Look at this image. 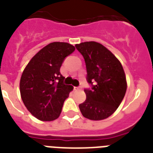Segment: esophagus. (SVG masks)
Here are the masks:
<instances>
[{"label": "esophagus", "instance_id": "34e87169", "mask_svg": "<svg viewBox=\"0 0 153 153\" xmlns=\"http://www.w3.org/2000/svg\"><path fill=\"white\" fill-rule=\"evenodd\" d=\"M81 88H82V87H74V89H81Z\"/></svg>", "mask_w": 153, "mask_h": 153}]
</instances>
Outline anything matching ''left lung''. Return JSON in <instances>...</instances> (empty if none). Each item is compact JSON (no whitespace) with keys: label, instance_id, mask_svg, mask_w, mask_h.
<instances>
[{"label":"left lung","instance_id":"1","mask_svg":"<svg viewBox=\"0 0 153 153\" xmlns=\"http://www.w3.org/2000/svg\"><path fill=\"white\" fill-rule=\"evenodd\" d=\"M75 47L85 59L87 82H94L92 89L84 90L86 99L79 105L81 112L89 120H105L116 111L126 94L123 68L111 51L98 42H82Z\"/></svg>","mask_w":153,"mask_h":153}]
</instances>
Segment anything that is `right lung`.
<instances>
[{
	"label": "right lung",
	"mask_w": 153,
	"mask_h": 153,
	"mask_svg": "<svg viewBox=\"0 0 153 153\" xmlns=\"http://www.w3.org/2000/svg\"><path fill=\"white\" fill-rule=\"evenodd\" d=\"M75 49L67 42H52L32 57L23 70L19 90L27 110L38 120L53 121L59 118L64 100L73 86L64 85L59 69Z\"/></svg>",
	"instance_id": "add662e5"
}]
</instances>
